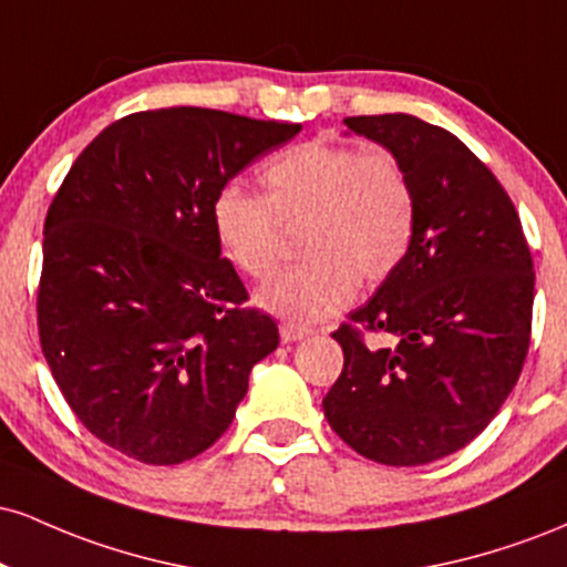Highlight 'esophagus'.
<instances>
[{
    "label": "esophagus",
    "instance_id": "1",
    "mask_svg": "<svg viewBox=\"0 0 567 567\" xmlns=\"http://www.w3.org/2000/svg\"><path fill=\"white\" fill-rule=\"evenodd\" d=\"M279 336H282L285 343H296V341H303V338H309L311 330L301 328V324L282 322V324H279Z\"/></svg>",
    "mask_w": 567,
    "mask_h": 567
}]
</instances>
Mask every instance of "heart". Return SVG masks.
I'll return each instance as SVG.
<instances>
[{
    "label": "heart",
    "instance_id": "heart-1",
    "mask_svg": "<svg viewBox=\"0 0 567 567\" xmlns=\"http://www.w3.org/2000/svg\"><path fill=\"white\" fill-rule=\"evenodd\" d=\"M264 197L224 184L210 202L220 250L239 271L266 279L279 264V226L306 224L309 258L258 290V306L292 324L322 322L354 301L360 277L383 282L415 234V188L392 154L306 141L261 167Z\"/></svg>",
    "mask_w": 567,
    "mask_h": 567
}]
</instances>
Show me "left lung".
<instances>
[{"label":"left lung","instance_id":"1","mask_svg":"<svg viewBox=\"0 0 567 567\" xmlns=\"http://www.w3.org/2000/svg\"><path fill=\"white\" fill-rule=\"evenodd\" d=\"M343 125L402 162L419 210L405 261L333 333L343 370L324 419L370 461L432 464L470 445L519 379L530 250L509 194L453 133L410 114ZM357 327L392 334L395 347L368 350Z\"/></svg>","mask_w":567,"mask_h":567}]
</instances>
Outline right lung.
<instances>
[{
    "instance_id": "add662e5",
    "label": "right lung",
    "mask_w": 567,
    "mask_h": 567,
    "mask_svg": "<svg viewBox=\"0 0 567 567\" xmlns=\"http://www.w3.org/2000/svg\"><path fill=\"white\" fill-rule=\"evenodd\" d=\"M298 133L197 106L138 112L63 178L44 218L39 341L76 419L114 451L154 466L207 451L277 349V322L243 309L210 202Z\"/></svg>"
}]
</instances>
